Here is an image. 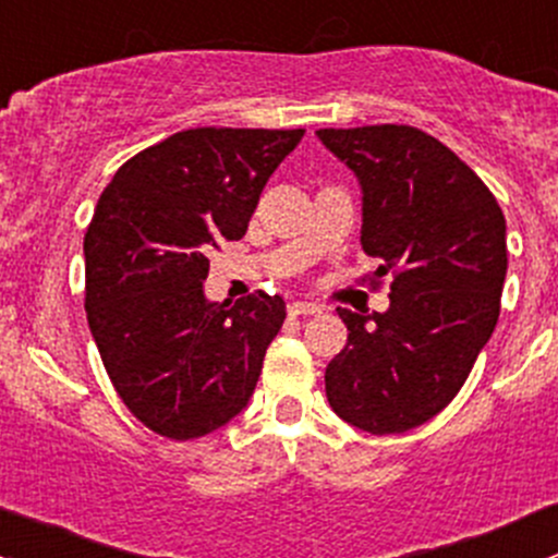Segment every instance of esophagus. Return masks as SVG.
Segmentation results:
<instances>
[{
  "label": "esophagus",
  "mask_w": 558,
  "mask_h": 558,
  "mask_svg": "<svg viewBox=\"0 0 558 558\" xmlns=\"http://www.w3.org/2000/svg\"><path fill=\"white\" fill-rule=\"evenodd\" d=\"M287 312H290L292 317H317L319 306L317 303H306V301H290L287 303Z\"/></svg>",
  "instance_id": "esophagus-1"
}]
</instances>
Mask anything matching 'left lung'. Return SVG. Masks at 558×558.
<instances>
[{
	"instance_id": "8db88e82",
	"label": "left lung",
	"mask_w": 558,
	"mask_h": 558,
	"mask_svg": "<svg viewBox=\"0 0 558 558\" xmlns=\"http://www.w3.org/2000/svg\"><path fill=\"white\" fill-rule=\"evenodd\" d=\"M363 185V250L392 277L384 314L338 308L347 347L325 371L330 408L371 435L438 416L499 319L508 244L489 187L413 125L319 129Z\"/></svg>"
}]
</instances>
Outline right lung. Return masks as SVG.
I'll return each mask as SVG.
<instances>
[{
    "label": "right lung",
    "instance_id": "obj_1",
    "mask_svg": "<svg viewBox=\"0 0 558 558\" xmlns=\"http://www.w3.org/2000/svg\"><path fill=\"white\" fill-rule=\"evenodd\" d=\"M306 131L191 129L136 153L85 231V314L125 408L193 440L246 405L284 301L209 303L211 250L246 233L268 177Z\"/></svg>",
    "mask_w": 558,
    "mask_h": 558
}]
</instances>
